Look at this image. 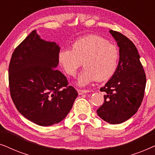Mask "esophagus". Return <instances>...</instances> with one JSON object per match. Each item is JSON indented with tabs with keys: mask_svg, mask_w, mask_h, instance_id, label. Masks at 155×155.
<instances>
[{
	"mask_svg": "<svg viewBox=\"0 0 155 155\" xmlns=\"http://www.w3.org/2000/svg\"><path fill=\"white\" fill-rule=\"evenodd\" d=\"M89 92H90V91L87 90H78V92L79 95H82L84 94V93H87Z\"/></svg>",
	"mask_w": 155,
	"mask_h": 155,
	"instance_id": "obj_1",
	"label": "esophagus"
}]
</instances>
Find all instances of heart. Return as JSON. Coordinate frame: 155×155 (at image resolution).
<instances>
[{
  "instance_id": "b5f03b06",
  "label": "heart",
  "mask_w": 155,
  "mask_h": 155,
  "mask_svg": "<svg viewBox=\"0 0 155 155\" xmlns=\"http://www.w3.org/2000/svg\"><path fill=\"white\" fill-rule=\"evenodd\" d=\"M119 51L115 45L104 38L90 35L80 38L72 44L71 48H63L58 53L60 65L68 75L74 76L82 64L84 69L77 80L80 86H84L96 80H109L118 68Z\"/></svg>"
}]
</instances>
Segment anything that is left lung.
I'll return each mask as SVG.
<instances>
[{
    "label": "left lung",
    "instance_id": "left-lung-1",
    "mask_svg": "<svg viewBox=\"0 0 155 155\" xmlns=\"http://www.w3.org/2000/svg\"><path fill=\"white\" fill-rule=\"evenodd\" d=\"M109 32L119 47V62L115 74L100 88L106 93L104 102L97 113L110 124H119L138 110L144 97L146 76L134 44L121 33Z\"/></svg>",
    "mask_w": 155,
    "mask_h": 155
}]
</instances>
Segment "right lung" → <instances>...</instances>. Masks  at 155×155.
Masks as SVG:
<instances>
[{
	"mask_svg": "<svg viewBox=\"0 0 155 155\" xmlns=\"http://www.w3.org/2000/svg\"><path fill=\"white\" fill-rule=\"evenodd\" d=\"M60 46L34 30L12 53L9 65L10 95L23 116L41 126L58 124L73 107L78 92L56 69Z\"/></svg>",
	"mask_w": 155,
	"mask_h": 155,
	"instance_id": "1",
	"label": "right lung"
}]
</instances>
